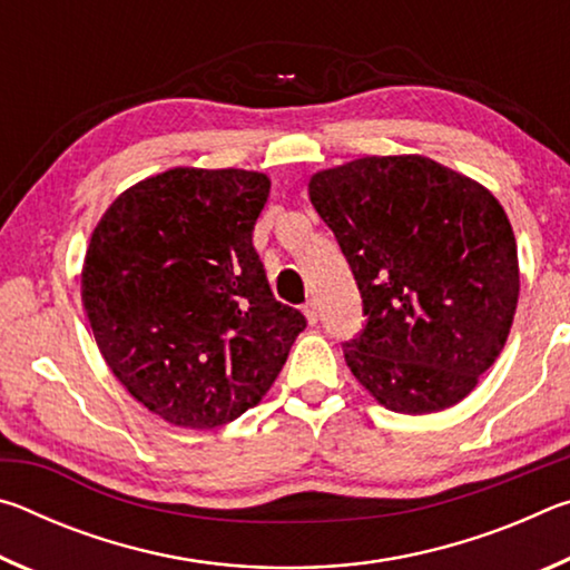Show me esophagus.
Returning <instances> with one entry per match:
<instances>
[{
	"label": "esophagus",
	"mask_w": 570,
	"mask_h": 570,
	"mask_svg": "<svg viewBox=\"0 0 570 570\" xmlns=\"http://www.w3.org/2000/svg\"><path fill=\"white\" fill-rule=\"evenodd\" d=\"M302 312H304V316H306V322H308V324H316V322H320V314H316V304H314V302H306V304L302 306Z\"/></svg>",
	"instance_id": "1"
}]
</instances>
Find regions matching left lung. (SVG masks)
Listing matches in <instances>:
<instances>
[{"instance_id":"left-lung-1","label":"left lung","mask_w":570,"mask_h":570,"mask_svg":"<svg viewBox=\"0 0 570 570\" xmlns=\"http://www.w3.org/2000/svg\"><path fill=\"white\" fill-rule=\"evenodd\" d=\"M362 292L344 344L356 382L392 412L448 410L478 387L513 326V226L485 186L424 156H366L308 178Z\"/></svg>"}]
</instances>
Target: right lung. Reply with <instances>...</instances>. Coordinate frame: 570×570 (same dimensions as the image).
Listing matches in <instances>:
<instances>
[{
    "label": "right lung",
    "mask_w": 570,
    "mask_h": 570,
    "mask_svg": "<svg viewBox=\"0 0 570 570\" xmlns=\"http://www.w3.org/2000/svg\"><path fill=\"white\" fill-rule=\"evenodd\" d=\"M266 173L168 168L122 190L90 236L82 306L142 407L214 430L264 400L306 320L276 302L254 248Z\"/></svg>",
    "instance_id": "1"
}]
</instances>
